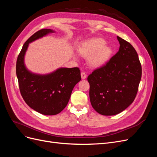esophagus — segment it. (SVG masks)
<instances>
[{"mask_svg": "<svg viewBox=\"0 0 157 157\" xmlns=\"http://www.w3.org/2000/svg\"><path fill=\"white\" fill-rule=\"evenodd\" d=\"M81 78L82 79H84L86 78V74L84 72H81Z\"/></svg>", "mask_w": 157, "mask_h": 157, "instance_id": "1", "label": "esophagus"}]
</instances>
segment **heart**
<instances>
[{"instance_id": "b5f03b06", "label": "heart", "mask_w": 157, "mask_h": 157, "mask_svg": "<svg viewBox=\"0 0 157 157\" xmlns=\"http://www.w3.org/2000/svg\"><path fill=\"white\" fill-rule=\"evenodd\" d=\"M101 38H93L84 42L78 49L79 54L89 59V64L92 67H99L105 65L113 53L110 46L105 45Z\"/></svg>"}]
</instances>
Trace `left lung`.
<instances>
[{
    "label": "left lung",
    "instance_id": "obj_1",
    "mask_svg": "<svg viewBox=\"0 0 157 157\" xmlns=\"http://www.w3.org/2000/svg\"><path fill=\"white\" fill-rule=\"evenodd\" d=\"M119 50L88 77L92 106L103 115L121 113L134 101L141 78V65L133 46L117 36Z\"/></svg>",
    "mask_w": 157,
    "mask_h": 157
}]
</instances>
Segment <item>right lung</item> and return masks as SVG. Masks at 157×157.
<instances>
[{
  "label": "right lung",
  "mask_w": 157,
  "mask_h": 157,
  "mask_svg": "<svg viewBox=\"0 0 157 157\" xmlns=\"http://www.w3.org/2000/svg\"><path fill=\"white\" fill-rule=\"evenodd\" d=\"M53 32L42 29L34 33L23 44L16 61V75L23 99L31 108L45 115L63 111L74 86L81 79L78 67L60 68L46 75L33 74L26 69L23 58L29 43Z\"/></svg>",
  "instance_id": "obj_1"
}]
</instances>
